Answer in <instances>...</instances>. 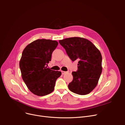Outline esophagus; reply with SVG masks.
Returning <instances> with one entry per match:
<instances>
[{
	"label": "esophagus",
	"instance_id": "34e87169",
	"mask_svg": "<svg viewBox=\"0 0 125 125\" xmlns=\"http://www.w3.org/2000/svg\"><path fill=\"white\" fill-rule=\"evenodd\" d=\"M61 73H62V74H65L67 73H68V72H67V71H61Z\"/></svg>",
	"mask_w": 125,
	"mask_h": 125
}]
</instances>
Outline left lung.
Here are the masks:
<instances>
[{
  "label": "left lung",
  "instance_id": "1",
  "mask_svg": "<svg viewBox=\"0 0 125 125\" xmlns=\"http://www.w3.org/2000/svg\"><path fill=\"white\" fill-rule=\"evenodd\" d=\"M73 61L78 62V69L73 71V80L69 89L75 94H89L96 87L102 73V56L93 43L79 37L67 38L59 41Z\"/></svg>",
  "mask_w": 125,
  "mask_h": 125
}]
</instances>
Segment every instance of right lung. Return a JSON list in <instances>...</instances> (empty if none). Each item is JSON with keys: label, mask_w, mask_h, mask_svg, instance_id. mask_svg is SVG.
<instances>
[{"label": "right lung", "mask_w": 125, "mask_h": 125, "mask_svg": "<svg viewBox=\"0 0 125 125\" xmlns=\"http://www.w3.org/2000/svg\"><path fill=\"white\" fill-rule=\"evenodd\" d=\"M58 44L56 41L39 39L28 44L23 51L19 63L22 79L34 95L43 96L52 93L61 75V72L46 66Z\"/></svg>", "instance_id": "right-lung-1"}]
</instances>
